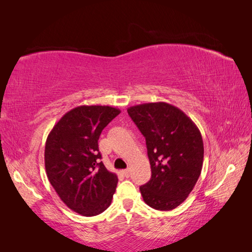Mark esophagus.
I'll use <instances>...</instances> for the list:
<instances>
[{
  "instance_id": "34e87169",
  "label": "esophagus",
  "mask_w": 252,
  "mask_h": 252,
  "mask_svg": "<svg viewBox=\"0 0 252 252\" xmlns=\"http://www.w3.org/2000/svg\"><path fill=\"white\" fill-rule=\"evenodd\" d=\"M122 173H123V176H125V177H129L130 176V170L129 169H126V170H123V171H122Z\"/></svg>"
}]
</instances>
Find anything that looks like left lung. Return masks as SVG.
<instances>
[{
    "instance_id": "obj_1",
    "label": "left lung",
    "mask_w": 252,
    "mask_h": 252,
    "mask_svg": "<svg viewBox=\"0 0 252 252\" xmlns=\"http://www.w3.org/2000/svg\"><path fill=\"white\" fill-rule=\"evenodd\" d=\"M127 113L146 138L151 165L150 181L140 187L144 202L156 210H172L188 198L201 173V133L185 112L165 102L130 106Z\"/></svg>"
}]
</instances>
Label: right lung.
I'll return each mask as SVG.
<instances>
[{"mask_svg":"<svg viewBox=\"0 0 252 252\" xmlns=\"http://www.w3.org/2000/svg\"><path fill=\"white\" fill-rule=\"evenodd\" d=\"M120 112L108 105H80L60 119L46 139V176L60 199L79 215H100L112 201L118 177L100 161L97 140Z\"/></svg>","mask_w":252,"mask_h":252,"instance_id":"1","label":"right lung"}]
</instances>
